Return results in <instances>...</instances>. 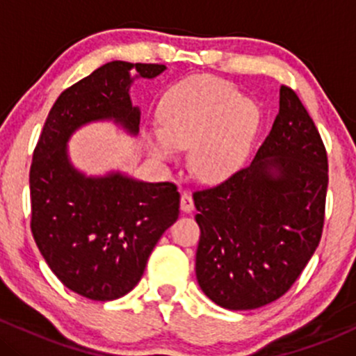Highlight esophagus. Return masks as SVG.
I'll return each mask as SVG.
<instances>
[{
	"label": "esophagus",
	"instance_id": "obj_1",
	"mask_svg": "<svg viewBox=\"0 0 356 356\" xmlns=\"http://www.w3.org/2000/svg\"><path fill=\"white\" fill-rule=\"evenodd\" d=\"M181 209L184 212H191L194 209V201H192V195L189 192H182L181 195Z\"/></svg>",
	"mask_w": 356,
	"mask_h": 356
}]
</instances>
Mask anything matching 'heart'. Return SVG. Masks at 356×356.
Listing matches in <instances>:
<instances>
[{
  "label": "heart",
  "instance_id": "b5f03b06",
  "mask_svg": "<svg viewBox=\"0 0 356 356\" xmlns=\"http://www.w3.org/2000/svg\"><path fill=\"white\" fill-rule=\"evenodd\" d=\"M162 127L147 134L159 161H172L177 149H191V169L206 182L231 177L246 161L259 112L226 81L192 76L165 93L159 108Z\"/></svg>",
  "mask_w": 356,
  "mask_h": 356
}]
</instances>
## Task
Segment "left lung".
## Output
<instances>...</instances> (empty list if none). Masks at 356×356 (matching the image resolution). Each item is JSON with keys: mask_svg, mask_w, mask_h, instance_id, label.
Here are the masks:
<instances>
[{"mask_svg": "<svg viewBox=\"0 0 356 356\" xmlns=\"http://www.w3.org/2000/svg\"><path fill=\"white\" fill-rule=\"evenodd\" d=\"M326 189L320 132L283 85L280 113L254 161L192 195L201 227L195 276L204 295L232 312L283 296L320 244Z\"/></svg>", "mask_w": 356, "mask_h": 356, "instance_id": "left-lung-1", "label": "left lung"}]
</instances>
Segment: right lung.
I'll list each match as a JSON object with an SVG mask.
<instances>
[{
	"label": "right lung",
	"mask_w": 356,
	"mask_h": 356,
	"mask_svg": "<svg viewBox=\"0 0 356 356\" xmlns=\"http://www.w3.org/2000/svg\"><path fill=\"white\" fill-rule=\"evenodd\" d=\"M130 70L136 79H155L165 65L110 61L61 92L30 169L36 246L61 283L93 301L132 291L157 241L179 218L181 194L172 182L120 172L88 177L68 157L73 132L90 122L113 120L137 136L140 110L130 100Z\"/></svg>",
	"instance_id": "obj_1"
}]
</instances>
